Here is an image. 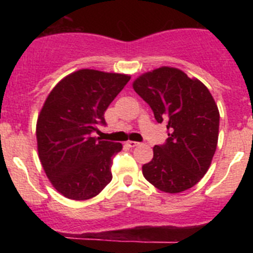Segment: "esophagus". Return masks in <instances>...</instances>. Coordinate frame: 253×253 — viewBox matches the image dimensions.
I'll use <instances>...</instances> for the list:
<instances>
[{
	"mask_svg": "<svg viewBox=\"0 0 253 253\" xmlns=\"http://www.w3.org/2000/svg\"><path fill=\"white\" fill-rule=\"evenodd\" d=\"M126 144H128L129 147H137V146H139V143L134 142V140H128V142H126Z\"/></svg>",
	"mask_w": 253,
	"mask_h": 253,
	"instance_id": "34e87169",
	"label": "esophagus"
}]
</instances>
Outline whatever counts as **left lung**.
<instances>
[{
    "label": "left lung",
    "instance_id": "1",
    "mask_svg": "<svg viewBox=\"0 0 253 253\" xmlns=\"http://www.w3.org/2000/svg\"><path fill=\"white\" fill-rule=\"evenodd\" d=\"M133 88L166 123L169 138L154 146L143 176L154 187L177 194L193 187L209 169L219 134V110L208 87L181 69L160 67L133 82Z\"/></svg>",
    "mask_w": 253,
    "mask_h": 253
}]
</instances>
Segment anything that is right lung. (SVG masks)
Returning <instances> with one entry per match:
<instances>
[{
    "mask_svg": "<svg viewBox=\"0 0 253 253\" xmlns=\"http://www.w3.org/2000/svg\"><path fill=\"white\" fill-rule=\"evenodd\" d=\"M130 80L129 75L80 69L60 80L37 122L38 154L58 193L72 200L99 195L113 178V156L122 143L91 137L104 114Z\"/></svg>",
    "mask_w": 253,
    "mask_h": 253,
    "instance_id": "right-lung-1",
    "label": "right lung"
}]
</instances>
